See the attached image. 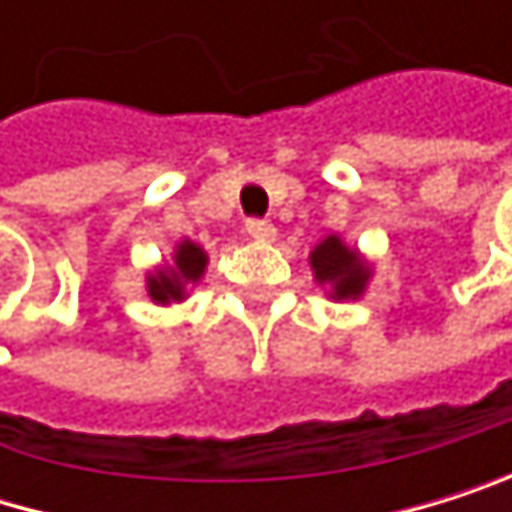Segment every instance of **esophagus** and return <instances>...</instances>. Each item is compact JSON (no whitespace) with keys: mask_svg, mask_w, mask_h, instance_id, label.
<instances>
[{"mask_svg":"<svg viewBox=\"0 0 512 512\" xmlns=\"http://www.w3.org/2000/svg\"><path fill=\"white\" fill-rule=\"evenodd\" d=\"M245 233L251 239H258V242H273L276 239V227L270 221H261V218H251L245 221Z\"/></svg>","mask_w":512,"mask_h":512,"instance_id":"34e87169","label":"esophagus"}]
</instances>
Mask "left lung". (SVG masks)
<instances>
[{"mask_svg":"<svg viewBox=\"0 0 512 512\" xmlns=\"http://www.w3.org/2000/svg\"><path fill=\"white\" fill-rule=\"evenodd\" d=\"M310 267L319 285L328 288L331 301H356L371 279V267L362 261V254L344 245L341 236H325L310 251Z\"/></svg>","mask_w":512,"mask_h":512,"instance_id":"obj_1","label":"left lung"}]
</instances>
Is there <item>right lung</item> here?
I'll return each instance as SVG.
<instances>
[{"instance_id":"obj_1","label":"right lung","mask_w":512,"mask_h":512,"mask_svg":"<svg viewBox=\"0 0 512 512\" xmlns=\"http://www.w3.org/2000/svg\"><path fill=\"white\" fill-rule=\"evenodd\" d=\"M205 264H208V258L196 242H190V239L178 242V248H174V264L159 267L156 273L147 276V294L156 304L184 301L187 288L202 279Z\"/></svg>"}]
</instances>
